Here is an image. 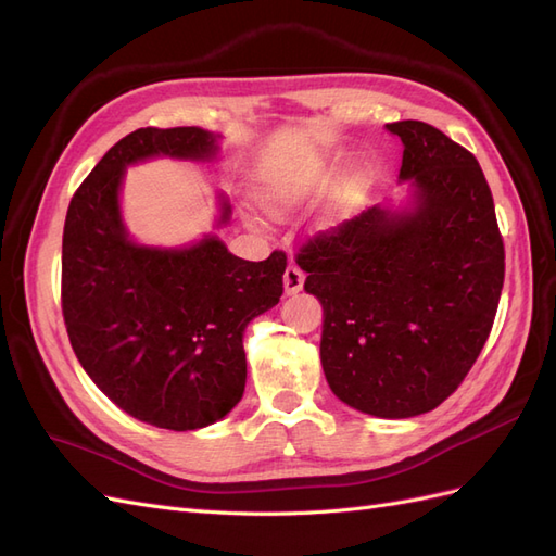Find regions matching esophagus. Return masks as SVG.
<instances>
[{"label": "esophagus", "instance_id": "34e87169", "mask_svg": "<svg viewBox=\"0 0 556 556\" xmlns=\"http://www.w3.org/2000/svg\"><path fill=\"white\" fill-rule=\"evenodd\" d=\"M304 271L296 264H290L288 268H285V294H296L301 288H304Z\"/></svg>", "mask_w": 556, "mask_h": 556}]
</instances>
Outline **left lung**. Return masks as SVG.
Instances as JSON below:
<instances>
[{"label":"left lung","mask_w":556,"mask_h":556,"mask_svg":"<svg viewBox=\"0 0 556 556\" xmlns=\"http://www.w3.org/2000/svg\"><path fill=\"white\" fill-rule=\"evenodd\" d=\"M417 206H380L315 233L294 255L325 308L331 392L376 417L433 410L464 382L496 317L506 250L473 153L419 121L387 125Z\"/></svg>","instance_id":"obj_1"}]
</instances>
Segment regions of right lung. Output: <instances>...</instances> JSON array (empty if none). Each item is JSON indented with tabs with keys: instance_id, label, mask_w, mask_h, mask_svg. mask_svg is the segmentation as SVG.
Segmentation results:
<instances>
[{
	"instance_id": "right-lung-1",
	"label": "right lung",
	"mask_w": 556,
	"mask_h": 556,
	"mask_svg": "<svg viewBox=\"0 0 556 556\" xmlns=\"http://www.w3.org/2000/svg\"><path fill=\"white\" fill-rule=\"evenodd\" d=\"M215 150L199 127L127 134L78 185L62 233V315L80 366L117 408L172 431L208 427L241 401L243 331L280 301L288 255L248 262L213 237L182 250L134 245L117 190L127 164Z\"/></svg>"
}]
</instances>
